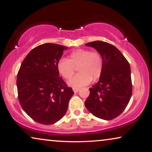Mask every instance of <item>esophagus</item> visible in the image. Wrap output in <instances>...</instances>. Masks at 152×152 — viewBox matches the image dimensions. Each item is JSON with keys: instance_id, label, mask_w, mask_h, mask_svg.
I'll return each mask as SVG.
<instances>
[{"instance_id": "34e87169", "label": "esophagus", "mask_w": 152, "mask_h": 152, "mask_svg": "<svg viewBox=\"0 0 152 152\" xmlns=\"http://www.w3.org/2000/svg\"><path fill=\"white\" fill-rule=\"evenodd\" d=\"M72 90H73V91L75 93H77V92H78L79 91H80V88H72Z\"/></svg>"}]
</instances>
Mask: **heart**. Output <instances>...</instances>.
<instances>
[{"instance_id":"1","label":"heart","mask_w":152,"mask_h":152,"mask_svg":"<svg viewBox=\"0 0 152 152\" xmlns=\"http://www.w3.org/2000/svg\"><path fill=\"white\" fill-rule=\"evenodd\" d=\"M57 70L66 80L73 75L78 67L79 73L69 81L68 84L73 88L86 86L100 77L103 72L104 61L101 54L88 49H77L71 52L69 59L61 58L57 63Z\"/></svg>"}]
</instances>
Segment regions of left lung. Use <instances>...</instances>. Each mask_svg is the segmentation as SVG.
<instances>
[{"label":"left lung","mask_w":152,"mask_h":152,"mask_svg":"<svg viewBox=\"0 0 152 152\" xmlns=\"http://www.w3.org/2000/svg\"><path fill=\"white\" fill-rule=\"evenodd\" d=\"M85 45L99 52L104 61L102 74L89 88L85 107L95 117L113 120L124 111L132 97L130 65L121 52L109 43L95 41Z\"/></svg>","instance_id":"1"}]
</instances>
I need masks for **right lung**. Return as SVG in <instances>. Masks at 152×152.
<instances>
[{
	"mask_svg": "<svg viewBox=\"0 0 152 152\" xmlns=\"http://www.w3.org/2000/svg\"><path fill=\"white\" fill-rule=\"evenodd\" d=\"M68 48L44 43L28 54L17 74L18 97L33 120L49 125L61 120L74 94L57 70V63Z\"/></svg>",
	"mask_w": 152,
	"mask_h": 152,
	"instance_id": "1",
	"label": "right lung"
}]
</instances>
